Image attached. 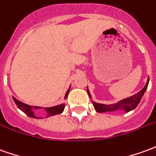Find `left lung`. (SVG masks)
<instances>
[{
    "instance_id": "obj_1",
    "label": "left lung",
    "mask_w": 156,
    "mask_h": 156,
    "mask_svg": "<svg viewBox=\"0 0 156 156\" xmlns=\"http://www.w3.org/2000/svg\"><path fill=\"white\" fill-rule=\"evenodd\" d=\"M149 81H150V79H148L145 86L139 91V93H137L134 95H133V96H130L129 98H127V99H124V100L117 102L116 104L112 105L100 104V103H96L94 101H92L94 107L97 112H100V113L106 112H114V111H117V110H123L126 112H130L132 110L136 108L137 105L140 102L143 95H144V94L147 87H148ZM87 92H88L89 96L91 98V95H90V93H89L88 88H87Z\"/></svg>"
}]
</instances>
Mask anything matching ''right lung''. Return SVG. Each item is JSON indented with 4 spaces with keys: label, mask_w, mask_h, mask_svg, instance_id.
Here are the masks:
<instances>
[{
    "label": "right lung",
    "mask_w": 156,
    "mask_h": 156,
    "mask_svg": "<svg viewBox=\"0 0 156 156\" xmlns=\"http://www.w3.org/2000/svg\"><path fill=\"white\" fill-rule=\"evenodd\" d=\"M69 90H70V88L67 89V93L65 94V99H66L67 97V95H68ZM12 99H13L14 102L17 105V107L20 109L22 112H24L27 116H30V117H33V118H37V119H38V118H42V117H40V116H36V114H34V110L41 109L42 107H40V106H31V105H29L25 104V103H23V102L17 100V99L14 98V97H12ZM64 108H65V104L55 105V106H52V107H46V108H44V112H45V114H46V116H45V117H49V116H54V115L61 114V113H62V112L64 111Z\"/></svg>",
    "instance_id": "obj_1"
}]
</instances>
